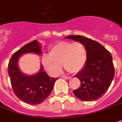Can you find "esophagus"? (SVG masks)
Returning a JSON list of instances; mask_svg holds the SVG:
<instances>
[{"label": "esophagus", "mask_w": 122, "mask_h": 122, "mask_svg": "<svg viewBox=\"0 0 122 122\" xmlns=\"http://www.w3.org/2000/svg\"><path fill=\"white\" fill-rule=\"evenodd\" d=\"M62 78H64V79H71V76H62Z\"/></svg>", "instance_id": "esophagus-1"}]
</instances>
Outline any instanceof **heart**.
I'll use <instances>...</instances> for the list:
<instances>
[{"mask_svg": "<svg viewBox=\"0 0 122 122\" xmlns=\"http://www.w3.org/2000/svg\"><path fill=\"white\" fill-rule=\"evenodd\" d=\"M87 58V49L82 43L62 41L53 46L49 55H43L42 63L46 69L53 75L60 74L62 64L67 71L76 73L86 65Z\"/></svg>", "mask_w": 122, "mask_h": 122, "instance_id": "obj_1", "label": "heart"}]
</instances>
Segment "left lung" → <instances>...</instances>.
Segmentation results:
<instances>
[{"instance_id": "left-lung-1", "label": "left lung", "mask_w": 122, "mask_h": 122, "mask_svg": "<svg viewBox=\"0 0 122 122\" xmlns=\"http://www.w3.org/2000/svg\"><path fill=\"white\" fill-rule=\"evenodd\" d=\"M65 38L82 43L87 53L86 65L75 76L81 84L79 88L73 91L74 95L82 101L98 99L107 91L114 78L112 56L102 45L90 38L81 35Z\"/></svg>"}]
</instances>
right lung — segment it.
Here are the masks:
<instances>
[{
	"instance_id": "obj_1",
	"label": "right lung",
	"mask_w": 122,
	"mask_h": 122,
	"mask_svg": "<svg viewBox=\"0 0 122 122\" xmlns=\"http://www.w3.org/2000/svg\"><path fill=\"white\" fill-rule=\"evenodd\" d=\"M42 46L37 40L24 46L16 51L8 64V74L15 94L25 103L40 104L49 97L57 78H51L44 70L41 64L38 72L31 75L22 73L19 68V60L24 54L35 53L40 55Z\"/></svg>"
}]
</instances>
